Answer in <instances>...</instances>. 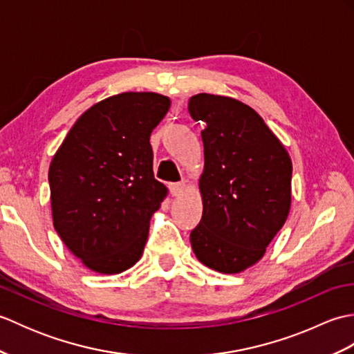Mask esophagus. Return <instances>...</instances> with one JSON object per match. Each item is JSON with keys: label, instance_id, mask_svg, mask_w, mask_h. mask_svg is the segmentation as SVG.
<instances>
[{"label": "esophagus", "instance_id": "esophagus-1", "mask_svg": "<svg viewBox=\"0 0 354 354\" xmlns=\"http://www.w3.org/2000/svg\"><path fill=\"white\" fill-rule=\"evenodd\" d=\"M171 196H181V194L185 192V183H173L169 185Z\"/></svg>", "mask_w": 354, "mask_h": 354}]
</instances>
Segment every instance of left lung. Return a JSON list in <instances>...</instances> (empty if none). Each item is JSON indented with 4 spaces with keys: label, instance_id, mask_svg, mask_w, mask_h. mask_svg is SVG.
I'll return each instance as SVG.
<instances>
[{
    "label": "left lung",
    "instance_id": "left-lung-1",
    "mask_svg": "<svg viewBox=\"0 0 354 354\" xmlns=\"http://www.w3.org/2000/svg\"><path fill=\"white\" fill-rule=\"evenodd\" d=\"M194 122L204 123L205 165L199 179L204 212L190 232L199 261L239 274L255 265L290 209L292 161L263 118L231 97L196 94Z\"/></svg>",
    "mask_w": 354,
    "mask_h": 354
}]
</instances>
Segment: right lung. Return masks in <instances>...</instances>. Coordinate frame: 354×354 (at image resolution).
I'll return each mask as SVG.
<instances>
[{
	"label": "right lung",
	"mask_w": 354,
	"mask_h": 354,
	"mask_svg": "<svg viewBox=\"0 0 354 354\" xmlns=\"http://www.w3.org/2000/svg\"><path fill=\"white\" fill-rule=\"evenodd\" d=\"M169 108L156 93L112 95L79 117L53 156V225L94 272H123L145 250L150 217L167 194L153 176L149 140Z\"/></svg>",
	"instance_id": "obj_1"
}]
</instances>
